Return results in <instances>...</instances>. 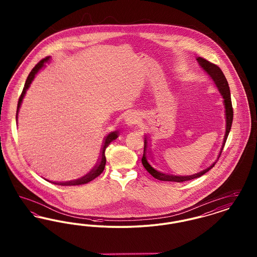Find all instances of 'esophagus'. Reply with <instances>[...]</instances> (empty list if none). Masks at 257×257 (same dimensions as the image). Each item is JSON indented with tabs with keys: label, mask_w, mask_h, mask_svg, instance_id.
Returning <instances> with one entry per match:
<instances>
[{
	"label": "esophagus",
	"mask_w": 257,
	"mask_h": 257,
	"mask_svg": "<svg viewBox=\"0 0 257 257\" xmlns=\"http://www.w3.org/2000/svg\"><path fill=\"white\" fill-rule=\"evenodd\" d=\"M139 120H140V115L137 112H129L125 116V124H127L128 126H133L139 122Z\"/></svg>",
	"instance_id": "obj_1"
}]
</instances>
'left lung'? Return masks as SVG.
I'll list each match as a JSON object with an SVG mask.
<instances>
[{"label": "left lung", "mask_w": 257, "mask_h": 257, "mask_svg": "<svg viewBox=\"0 0 257 257\" xmlns=\"http://www.w3.org/2000/svg\"><path fill=\"white\" fill-rule=\"evenodd\" d=\"M196 61L198 62V64L200 65V67L206 72V73L211 77V79L213 80V82L215 83L216 86L218 87L219 91H220V95L223 99V105H224V113H225V134L223 138V142H222V146L220 148V153L218 156V160L220 158L221 151L224 147V144L226 142V139L229 134V131L231 129V124L233 120V109L232 103H231V96H230V90H229V86L228 83L226 81V78L224 77V75L222 73V71L220 70V67H218L216 64L209 62L207 60L202 59L200 57L196 58ZM152 158H151V154L150 151L148 149V139L147 137L145 138V147H144V156L142 158V163L145 167V169L147 170L154 178L161 180V181H171V182H184V181H188V180H192L197 177H200L201 175L205 174L207 171H210L216 164V162L218 160H216V162H214L209 168L205 169L204 171L197 172L196 174L193 175H173V174H168L165 173L163 171L157 170L153 163H152Z\"/></svg>", "instance_id": "8db88e82"}]
</instances>
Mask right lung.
<instances>
[{
    "label": "right lung",
    "mask_w": 257,
    "mask_h": 257,
    "mask_svg": "<svg viewBox=\"0 0 257 257\" xmlns=\"http://www.w3.org/2000/svg\"><path fill=\"white\" fill-rule=\"evenodd\" d=\"M51 61V57H47L43 60L39 61L37 63V65L33 68V70L31 71V73L29 74L27 80H26V83H25L24 88H23V91L21 93V96L19 97V101H18V105H17V111H16V121H17V118H18V112L20 110V107H21V104H22V101L25 97V94L27 92V90L29 89V87L31 86L32 82L34 81V79L36 78L37 74L43 68L45 67V63ZM118 137V133L117 131H114V132H110V134L108 135L106 138H105V141H104V145L102 147V150H101V156H100V159L98 161L96 166L89 171L88 173H86L85 176L81 177V178H78V179H75V180H71V181H66V182H53L54 184H57V185H61V186H77V185H83V184L88 183L90 182L91 180L95 179L97 176H99L103 171L105 169V165H106V157H105V150L106 148L109 147L110 143L112 141H114L116 138ZM49 181V180H47Z\"/></svg>",
    "instance_id": "right-lung-1"
}]
</instances>
